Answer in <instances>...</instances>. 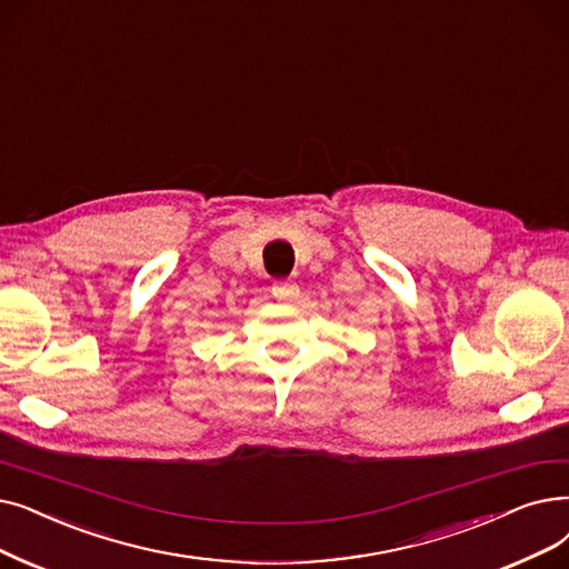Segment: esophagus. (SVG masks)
Here are the masks:
<instances>
[{
    "label": "esophagus",
    "mask_w": 569,
    "mask_h": 569,
    "mask_svg": "<svg viewBox=\"0 0 569 569\" xmlns=\"http://www.w3.org/2000/svg\"><path fill=\"white\" fill-rule=\"evenodd\" d=\"M271 295H274L277 300H286V302L298 300L300 286L295 283V281H277L274 286H271Z\"/></svg>",
    "instance_id": "34e87169"
}]
</instances>
